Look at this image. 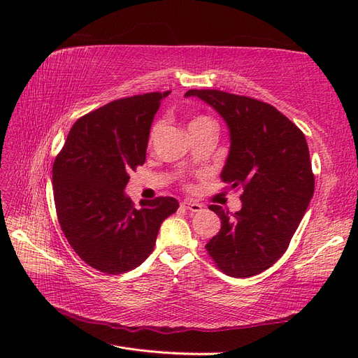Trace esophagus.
Returning a JSON list of instances; mask_svg holds the SVG:
<instances>
[{"label":"esophagus","mask_w":358,"mask_h":358,"mask_svg":"<svg viewBox=\"0 0 358 358\" xmlns=\"http://www.w3.org/2000/svg\"><path fill=\"white\" fill-rule=\"evenodd\" d=\"M180 208L187 209V210H189V212H201V210H203V206H201L200 203H196V201H188V200L182 201V203H180Z\"/></svg>","instance_id":"1"}]
</instances>
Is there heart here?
Listing matches in <instances>:
<instances>
[{
	"label": "heart",
	"mask_w": 358,
	"mask_h": 358,
	"mask_svg": "<svg viewBox=\"0 0 358 358\" xmlns=\"http://www.w3.org/2000/svg\"><path fill=\"white\" fill-rule=\"evenodd\" d=\"M200 124H213V121H212V119H209L208 116H199V117H196V119H192V121L189 122V128L197 127V125H200ZM157 128H158V127H154V128H152V133H150V137L155 136Z\"/></svg>",
	"instance_id": "obj_1"
}]
</instances>
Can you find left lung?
Segmentation results:
<instances>
[{"label": "left lung", "instance_id": "8db88e82", "mask_svg": "<svg viewBox=\"0 0 358 358\" xmlns=\"http://www.w3.org/2000/svg\"><path fill=\"white\" fill-rule=\"evenodd\" d=\"M220 113L230 131V152L221 179L241 187L242 209L221 218V230L206 251L225 275L262 273L284 255L313 196L309 148L305 134L273 106L218 90H191Z\"/></svg>", "mask_w": 358, "mask_h": 358}]
</instances>
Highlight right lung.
Listing matches in <instances>:
<instances>
[{
  "label": "right lung",
  "mask_w": 358,
  "mask_h": 358,
  "mask_svg": "<svg viewBox=\"0 0 358 358\" xmlns=\"http://www.w3.org/2000/svg\"><path fill=\"white\" fill-rule=\"evenodd\" d=\"M170 91L115 100L74 122L52 169L64 236L86 264L119 275L154 251L159 227L175 213L173 197L142 200L124 192L129 173L145 164L150 125Z\"/></svg>",
  "instance_id": "right-lung-1"
}]
</instances>
